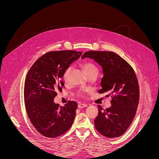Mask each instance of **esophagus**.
<instances>
[{"mask_svg":"<svg viewBox=\"0 0 159 159\" xmlns=\"http://www.w3.org/2000/svg\"><path fill=\"white\" fill-rule=\"evenodd\" d=\"M88 105L86 104H84V103H79L78 105V107L79 109H81V108H84L85 107H87Z\"/></svg>","mask_w":159,"mask_h":159,"instance_id":"obj_1","label":"esophagus"}]
</instances>
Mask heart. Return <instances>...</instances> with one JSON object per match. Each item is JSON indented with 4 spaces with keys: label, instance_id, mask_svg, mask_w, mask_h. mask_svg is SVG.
Returning a JSON list of instances; mask_svg holds the SVG:
<instances>
[{
    "label": "heart",
    "instance_id": "1",
    "mask_svg": "<svg viewBox=\"0 0 159 159\" xmlns=\"http://www.w3.org/2000/svg\"><path fill=\"white\" fill-rule=\"evenodd\" d=\"M80 67L82 70L84 71L85 73L88 75V77L91 76V75H98L99 73V70L98 68L97 67L93 62L91 61H85L81 62V63L80 64ZM71 68H67L65 71L63 73V75H62V78H63V80L66 82L68 80L69 78V75L70 73ZM78 95L81 98H84V94L82 92H80L78 93Z\"/></svg>",
    "mask_w": 159,
    "mask_h": 159
}]
</instances>
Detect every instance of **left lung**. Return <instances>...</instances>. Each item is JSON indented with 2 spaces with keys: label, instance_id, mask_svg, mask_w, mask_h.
I'll return each instance as SVG.
<instances>
[{
  "label": "left lung",
  "instance_id": "obj_1",
  "mask_svg": "<svg viewBox=\"0 0 159 159\" xmlns=\"http://www.w3.org/2000/svg\"><path fill=\"white\" fill-rule=\"evenodd\" d=\"M94 59L102 66L103 76L99 93L111 96V106L98 105L94 124L97 131L107 138L121 136L135 116L139 102V86L134 70L127 61L113 52L88 51L81 57Z\"/></svg>",
  "mask_w": 159,
  "mask_h": 159
}]
</instances>
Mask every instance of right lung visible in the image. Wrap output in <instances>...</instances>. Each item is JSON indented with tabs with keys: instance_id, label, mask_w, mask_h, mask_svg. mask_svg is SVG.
<instances>
[{
	"instance_id": "obj_1",
	"label": "right lung",
	"mask_w": 159,
	"mask_h": 159,
	"mask_svg": "<svg viewBox=\"0 0 159 159\" xmlns=\"http://www.w3.org/2000/svg\"><path fill=\"white\" fill-rule=\"evenodd\" d=\"M82 54L81 52H48L38 58L28 71L25 82V108L33 126L43 136L59 137L71 127L78 104L68 101L65 107L54 102L64 84V71Z\"/></svg>"
}]
</instances>
